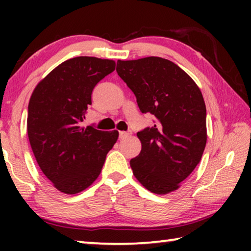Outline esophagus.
Masks as SVG:
<instances>
[{"label": "esophagus", "mask_w": 251, "mask_h": 251, "mask_svg": "<svg viewBox=\"0 0 251 251\" xmlns=\"http://www.w3.org/2000/svg\"><path fill=\"white\" fill-rule=\"evenodd\" d=\"M129 134H130L129 131L122 130V131H120V138H121V139H124V138H126V137H128Z\"/></svg>", "instance_id": "esophagus-1"}]
</instances>
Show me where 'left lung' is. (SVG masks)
<instances>
[{"instance_id": "obj_1", "label": "left lung", "mask_w": 251, "mask_h": 251, "mask_svg": "<svg viewBox=\"0 0 251 251\" xmlns=\"http://www.w3.org/2000/svg\"><path fill=\"white\" fill-rule=\"evenodd\" d=\"M116 72L155 124L138 131L142 151L130 159L134 176L150 192L176 190L196 168L207 142L206 105L199 87L179 66L151 56L117 61Z\"/></svg>"}]
</instances>
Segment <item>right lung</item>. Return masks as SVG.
Returning <instances> with one entry per match:
<instances>
[{"instance_id": "1", "label": "right lung", "mask_w": 251, "mask_h": 251, "mask_svg": "<svg viewBox=\"0 0 251 251\" xmlns=\"http://www.w3.org/2000/svg\"><path fill=\"white\" fill-rule=\"evenodd\" d=\"M115 62L92 56L59 64L37 84L28 103L27 135L44 175L59 192L77 194L93 184L103 168L118 131L82 127L100 80Z\"/></svg>"}]
</instances>
